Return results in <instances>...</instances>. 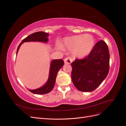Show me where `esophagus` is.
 I'll list each match as a JSON object with an SVG mask.
<instances>
[{
  "instance_id": "obj_1",
  "label": "esophagus",
  "mask_w": 126,
  "mask_h": 126,
  "mask_svg": "<svg viewBox=\"0 0 126 126\" xmlns=\"http://www.w3.org/2000/svg\"><path fill=\"white\" fill-rule=\"evenodd\" d=\"M64 63L66 64H70L72 62V59L70 57H67L64 59Z\"/></svg>"
}]
</instances>
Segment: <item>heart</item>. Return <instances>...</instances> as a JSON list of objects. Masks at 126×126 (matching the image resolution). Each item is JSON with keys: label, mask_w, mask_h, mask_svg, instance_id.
Listing matches in <instances>:
<instances>
[{"label": "heart", "mask_w": 126, "mask_h": 126, "mask_svg": "<svg viewBox=\"0 0 126 126\" xmlns=\"http://www.w3.org/2000/svg\"><path fill=\"white\" fill-rule=\"evenodd\" d=\"M95 44V39L90 34H81L65 38L63 45L64 47L72 50L74 55L78 58H82L88 55L92 51ZM59 49H62L58 46Z\"/></svg>", "instance_id": "heart-1"}]
</instances>
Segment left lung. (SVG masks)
Segmentation results:
<instances>
[{"label":"left lung","mask_w":126,"mask_h":126,"mask_svg":"<svg viewBox=\"0 0 126 126\" xmlns=\"http://www.w3.org/2000/svg\"><path fill=\"white\" fill-rule=\"evenodd\" d=\"M110 54L104 40L94 45L89 55L71 63V79L74 86L83 92L94 90L107 76L109 70Z\"/></svg>","instance_id":"1"}]
</instances>
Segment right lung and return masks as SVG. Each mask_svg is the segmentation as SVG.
Listing matches in <instances>:
<instances>
[{
	"mask_svg": "<svg viewBox=\"0 0 126 126\" xmlns=\"http://www.w3.org/2000/svg\"><path fill=\"white\" fill-rule=\"evenodd\" d=\"M48 33L44 32H38L32 33V35L27 37L24 39L22 40L21 43L18 46L17 48V54L21 45L24 42L40 41L44 42V43H47L48 40ZM63 64L64 62L63 59L53 60L50 64L49 76L46 83L44 86L39 88L35 90H29L33 94H46L50 92L55 86L57 73H58L59 70L63 67Z\"/></svg>",
	"mask_w": 126,
	"mask_h": 126,
	"instance_id": "right-lung-1",
	"label": "right lung"
}]
</instances>
